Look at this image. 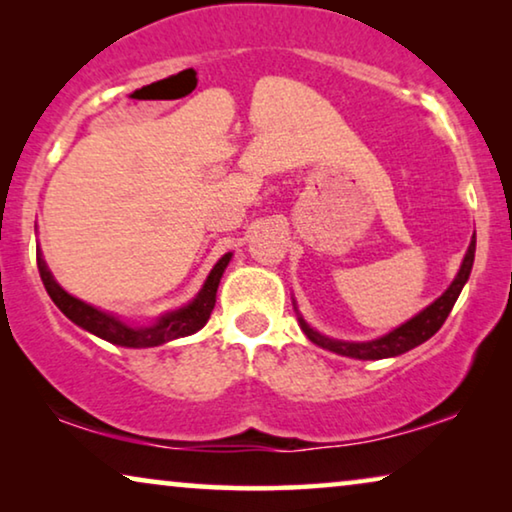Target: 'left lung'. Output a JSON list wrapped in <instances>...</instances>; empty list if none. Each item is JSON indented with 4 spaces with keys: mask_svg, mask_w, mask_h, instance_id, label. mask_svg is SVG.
I'll return each mask as SVG.
<instances>
[{
    "mask_svg": "<svg viewBox=\"0 0 512 512\" xmlns=\"http://www.w3.org/2000/svg\"><path fill=\"white\" fill-rule=\"evenodd\" d=\"M473 258H475V240H471V247H468L464 263H461V268L457 272V277H454V282L450 284V289H447L443 296L436 300V303H431L426 310L419 312L417 317H412L408 324L398 326L396 331L384 335V338H377L370 342H340V340L324 338L321 333L312 331V328L303 321V317H298L300 326H303L305 335L314 342V345L331 349V352H335V354L352 356V359L375 361V359H389V356L410 352L412 347L422 345V342L429 340L431 335H436L440 331V326L445 324L447 314L452 312V307H454V303H457V298H459L461 289H464L468 275H471Z\"/></svg>",
    "mask_w": 512,
    "mask_h": 512,
    "instance_id": "obj_1",
    "label": "left lung"
}]
</instances>
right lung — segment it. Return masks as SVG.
<instances>
[{
	"instance_id": "1",
	"label": "right lung",
	"mask_w": 512,
	"mask_h": 512,
	"mask_svg": "<svg viewBox=\"0 0 512 512\" xmlns=\"http://www.w3.org/2000/svg\"><path fill=\"white\" fill-rule=\"evenodd\" d=\"M230 256L226 254L219 263L214 265V270L209 272L205 286L202 291L195 296L193 303H188L181 310H174L165 317H160L153 326H128L123 321H118L116 317H111L107 312L95 310L93 305L83 303V300L69 296L67 291H62L58 282H55L51 272L46 268V261L37 256V268L41 275V282H44L48 296L55 305L60 307V312L65 314L79 324L81 328H86L97 338L111 342V345H121V347H156L163 345V342H170L174 338H184V335H191L195 331H200L202 326L207 324L209 314H212L214 305H216V289H219L221 275L226 270V265L230 261Z\"/></svg>"
}]
</instances>
